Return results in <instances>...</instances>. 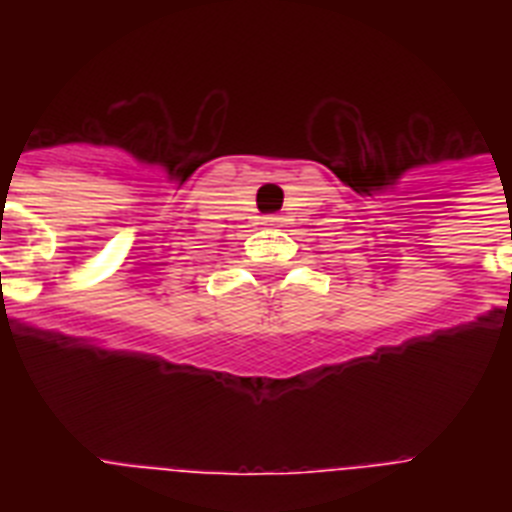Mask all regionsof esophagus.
Here are the masks:
<instances>
[{
    "label": "esophagus",
    "instance_id": "1",
    "mask_svg": "<svg viewBox=\"0 0 512 512\" xmlns=\"http://www.w3.org/2000/svg\"><path fill=\"white\" fill-rule=\"evenodd\" d=\"M279 220H281V217H276V215L265 217V223H268V225H279Z\"/></svg>",
    "mask_w": 512,
    "mask_h": 512
}]
</instances>
